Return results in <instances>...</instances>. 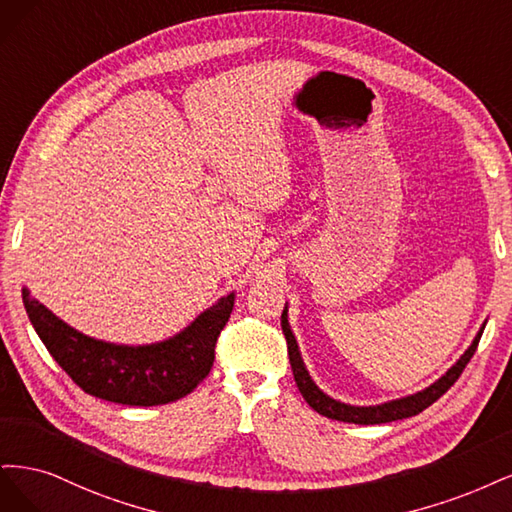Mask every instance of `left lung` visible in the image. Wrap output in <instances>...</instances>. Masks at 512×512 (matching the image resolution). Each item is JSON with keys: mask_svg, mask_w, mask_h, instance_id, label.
<instances>
[{"mask_svg": "<svg viewBox=\"0 0 512 512\" xmlns=\"http://www.w3.org/2000/svg\"><path fill=\"white\" fill-rule=\"evenodd\" d=\"M280 325H283V334L287 338V351H289V361H291L295 385H298V389L304 395V400L308 402V406L315 408L319 415H323L327 419H336V421H344V423H357V425H376V423H389V421H398V419H406V417H415L427 406H432L440 398V395H444L451 389V385L457 381L459 374L464 372V368L468 366V361L472 359V355L476 351L478 340H481V336H483V329H485V323H483V327L478 329V334L474 336L472 344L468 346V351L461 355L457 359V364L451 366L447 370V374L440 376L434 385H430L419 393H412V395H406V398L391 400V402H385V404L351 406V404H344V402L329 398V395L323 393L315 385V381L310 378V374L304 366V359L300 355L298 342H295V336H293L289 321H287V306L283 310V315H280Z\"/></svg>", "mask_w": 512, "mask_h": 512, "instance_id": "1", "label": "left lung"}]
</instances>
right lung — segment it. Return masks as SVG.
I'll use <instances>...</instances> for the list:
<instances>
[{
	"label": "right lung",
	"mask_w": 512,
	"mask_h": 512,
	"mask_svg": "<svg viewBox=\"0 0 512 512\" xmlns=\"http://www.w3.org/2000/svg\"><path fill=\"white\" fill-rule=\"evenodd\" d=\"M234 298L225 295L168 340L127 346L76 332L23 287L29 321L57 364L85 393L127 406L176 402L204 381Z\"/></svg>",
	"instance_id": "add662e5"
}]
</instances>
